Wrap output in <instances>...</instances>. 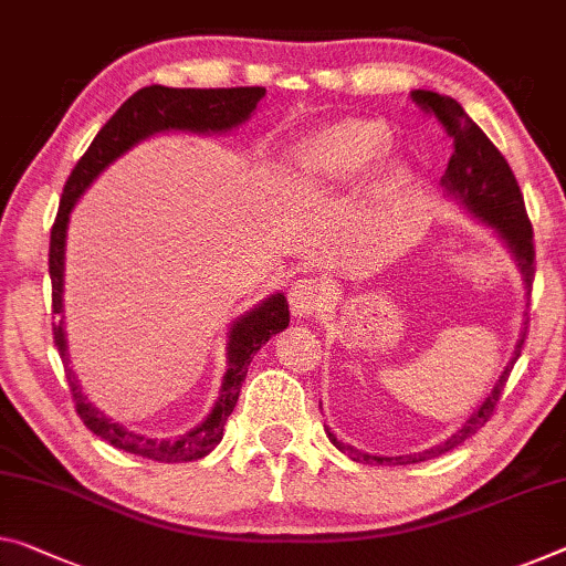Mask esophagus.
Returning a JSON list of instances; mask_svg holds the SVG:
<instances>
[{
  "label": "esophagus",
  "instance_id": "1",
  "mask_svg": "<svg viewBox=\"0 0 566 566\" xmlns=\"http://www.w3.org/2000/svg\"><path fill=\"white\" fill-rule=\"evenodd\" d=\"M328 298V293L324 285H321L318 281H313V277H303V281H295L293 289H291V308L295 316H303L308 318L313 316V313H318L321 308H324V303Z\"/></svg>",
  "mask_w": 566,
  "mask_h": 566
}]
</instances>
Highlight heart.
<instances>
[{
	"label": "heart",
	"mask_w": 566,
	"mask_h": 566,
	"mask_svg": "<svg viewBox=\"0 0 566 566\" xmlns=\"http://www.w3.org/2000/svg\"><path fill=\"white\" fill-rule=\"evenodd\" d=\"M389 151V134L374 120H344L328 126L293 154V189L308 202H332L359 189L369 171ZM405 179L399 171L374 181L379 199H395Z\"/></svg>",
	"instance_id": "b5f03b06"
}]
</instances>
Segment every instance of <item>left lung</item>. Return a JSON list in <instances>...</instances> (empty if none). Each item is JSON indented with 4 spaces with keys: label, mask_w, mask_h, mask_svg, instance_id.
Returning a JSON list of instances; mask_svg holds the SVG:
<instances>
[{
    "label": "left lung",
    "mask_w": 566,
    "mask_h": 566,
    "mask_svg": "<svg viewBox=\"0 0 566 566\" xmlns=\"http://www.w3.org/2000/svg\"><path fill=\"white\" fill-rule=\"evenodd\" d=\"M412 101L415 106H420L424 113H430V116L438 118L442 128H446V134L453 138L455 149L448 161L446 177H442V187H446L455 199H460V202H463L475 217H483V220L489 222L491 228H495V232L509 242V248L514 250V255L518 260L526 289H532L534 271H536L534 228L526 214L524 195H521V187L514 177V171L509 167V161L503 159V154L499 149H495L491 138L475 126V120L460 108L458 101L432 91H412ZM526 332L516 346L514 361L521 356V349H524ZM514 361H511V367L501 374L499 381H495L493 392L481 407H478V412L471 415V420H468L463 428L453 434V438L446 440L438 448L424 450V453L402 455V458H379V455L359 453V450H354L349 446H342L332 432H328V438H332L336 448H342L344 453H349L356 463L407 465V463H420L424 458L448 453V450L463 446L468 438H473V434L491 420L495 407H499L503 387H506L509 381V374L514 369Z\"/></svg>",
    "instance_id": "1"
}]
</instances>
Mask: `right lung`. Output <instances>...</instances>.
Here are the masks:
<instances>
[{
	"mask_svg": "<svg viewBox=\"0 0 566 566\" xmlns=\"http://www.w3.org/2000/svg\"><path fill=\"white\" fill-rule=\"evenodd\" d=\"M265 95V88H167V85H149V88L136 91L124 106L113 113L111 120L93 138L75 169L65 181L63 197H60L57 217L50 230V281H52V313H63V258H65V228L67 217L91 181L108 167L113 159H118L126 149H132L136 142L167 128H181V132H228L245 120L255 111L258 101ZM291 313L285 295L275 293L263 306L242 316L230 332V369L222 379L220 397H217L214 410L199 424L197 430L181 434L179 440H151L144 434L128 432L113 422L111 417L101 415L77 387L73 369H67V349L63 324H52V338H55L57 354L63 359L67 387L75 405V412L81 417L85 428L98 434L113 448L126 450V453L159 460V463H192V460L212 453L217 442L224 434V422L238 405L240 387L248 377V367L253 361L260 346L273 334L283 332L289 326Z\"/></svg>",
	"mask_w": 566,
	"mask_h": 566,
	"instance_id": "1",
	"label": "right lung"
}]
</instances>
